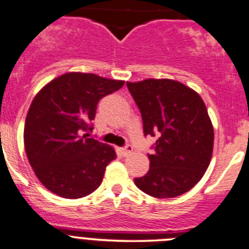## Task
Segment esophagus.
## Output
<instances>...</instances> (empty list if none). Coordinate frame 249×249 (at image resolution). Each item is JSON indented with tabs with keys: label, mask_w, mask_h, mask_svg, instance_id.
Segmentation results:
<instances>
[{
	"label": "esophagus",
	"mask_w": 249,
	"mask_h": 249,
	"mask_svg": "<svg viewBox=\"0 0 249 249\" xmlns=\"http://www.w3.org/2000/svg\"><path fill=\"white\" fill-rule=\"evenodd\" d=\"M133 150H134V147L131 146V145H130V144H126V145H125V146L123 147V149H122L123 155H124V156L130 155V154H131V152H133Z\"/></svg>",
	"instance_id": "esophagus-1"
}]
</instances>
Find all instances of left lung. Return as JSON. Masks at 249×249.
<instances>
[{"mask_svg": "<svg viewBox=\"0 0 249 249\" xmlns=\"http://www.w3.org/2000/svg\"><path fill=\"white\" fill-rule=\"evenodd\" d=\"M142 118L144 135L156 136L150 169L135 185L156 198H171L202 178L213 150V126L201 97L182 83H126Z\"/></svg>", "mask_w": 249, "mask_h": 249, "instance_id": "obj_1", "label": "left lung"}]
</instances>
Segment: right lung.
Here are the masks:
<instances>
[{
	"mask_svg": "<svg viewBox=\"0 0 249 249\" xmlns=\"http://www.w3.org/2000/svg\"><path fill=\"white\" fill-rule=\"evenodd\" d=\"M123 80L91 73H66L49 82L33 99L24 123V147L42 185L64 198H80L98 189L111 146L89 138L97 105L119 90Z\"/></svg>",
	"mask_w": 249,
	"mask_h": 249,
	"instance_id": "obj_1",
	"label": "right lung"
}]
</instances>
